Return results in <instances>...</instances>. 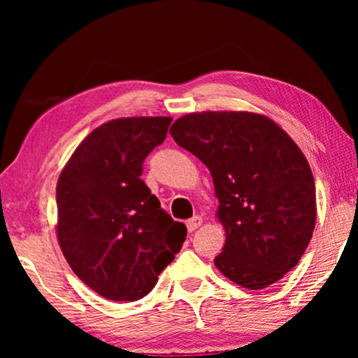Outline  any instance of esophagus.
Instances as JSON below:
<instances>
[{"instance_id": "esophagus-1", "label": "esophagus", "mask_w": 358, "mask_h": 358, "mask_svg": "<svg viewBox=\"0 0 358 358\" xmlns=\"http://www.w3.org/2000/svg\"><path fill=\"white\" fill-rule=\"evenodd\" d=\"M200 224H202V217H199V215H195V217L189 218L187 222H185V227H187V229H189L190 233L195 231V229H197Z\"/></svg>"}]
</instances>
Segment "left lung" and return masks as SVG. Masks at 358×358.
Wrapping results in <instances>:
<instances>
[{
    "instance_id": "left-lung-1",
    "label": "left lung",
    "mask_w": 358,
    "mask_h": 358,
    "mask_svg": "<svg viewBox=\"0 0 358 358\" xmlns=\"http://www.w3.org/2000/svg\"><path fill=\"white\" fill-rule=\"evenodd\" d=\"M169 131L213 178L227 231L218 271L251 290L280 280L306 251L316 223L315 179L295 141L252 112L189 114Z\"/></svg>"
}]
</instances>
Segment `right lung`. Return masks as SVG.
<instances>
[{
	"instance_id": "obj_1",
	"label": "right lung",
	"mask_w": 358,
	"mask_h": 358,
	"mask_svg": "<svg viewBox=\"0 0 358 358\" xmlns=\"http://www.w3.org/2000/svg\"><path fill=\"white\" fill-rule=\"evenodd\" d=\"M169 117H127L92 130L57 184V234L78 278L101 296L136 301L153 290L187 236L140 179Z\"/></svg>"
}]
</instances>
